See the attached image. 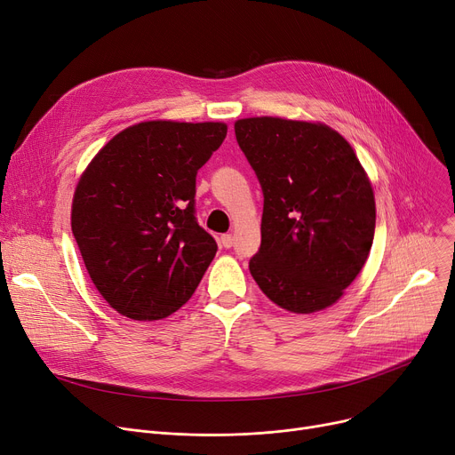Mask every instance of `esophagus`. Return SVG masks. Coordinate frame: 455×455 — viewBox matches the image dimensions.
I'll use <instances>...</instances> for the list:
<instances>
[{
  "instance_id": "esophagus-1",
  "label": "esophagus",
  "mask_w": 455,
  "mask_h": 455,
  "mask_svg": "<svg viewBox=\"0 0 455 455\" xmlns=\"http://www.w3.org/2000/svg\"><path fill=\"white\" fill-rule=\"evenodd\" d=\"M220 243L225 247V249H230L234 245V235L232 234H223L220 237Z\"/></svg>"
}]
</instances>
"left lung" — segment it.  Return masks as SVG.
<instances>
[{"label":"left lung","instance_id":"obj_1","mask_svg":"<svg viewBox=\"0 0 455 455\" xmlns=\"http://www.w3.org/2000/svg\"><path fill=\"white\" fill-rule=\"evenodd\" d=\"M234 131L264 194L252 278L288 312L331 306L365 266L374 240V194L360 160L321 124L247 117Z\"/></svg>","mask_w":455,"mask_h":455}]
</instances>
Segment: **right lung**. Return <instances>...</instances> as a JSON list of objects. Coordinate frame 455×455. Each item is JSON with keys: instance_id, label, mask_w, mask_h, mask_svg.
Segmentation results:
<instances>
[{"instance_id": "1", "label": "right lung", "mask_w": 455, "mask_h": 455, "mask_svg": "<svg viewBox=\"0 0 455 455\" xmlns=\"http://www.w3.org/2000/svg\"><path fill=\"white\" fill-rule=\"evenodd\" d=\"M225 124L143 122L116 134L83 173L71 230L103 299L134 321L172 315L218 252L196 218V177Z\"/></svg>"}]
</instances>
